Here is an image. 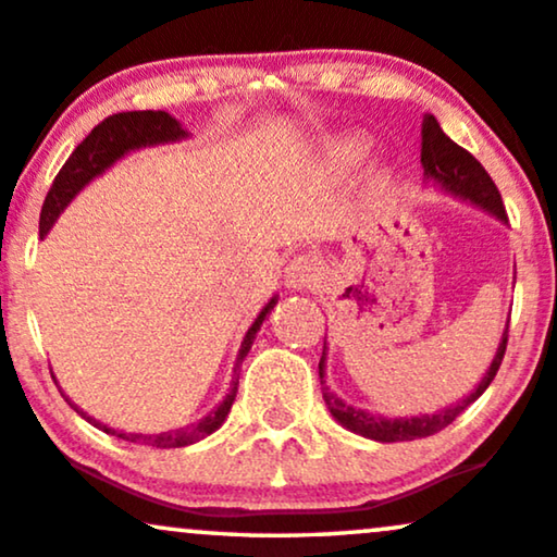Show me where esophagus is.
Here are the masks:
<instances>
[{"label": "esophagus", "mask_w": 557, "mask_h": 557, "mask_svg": "<svg viewBox=\"0 0 557 557\" xmlns=\"http://www.w3.org/2000/svg\"><path fill=\"white\" fill-rule=\"evenodd\" d=\"M318 276H320L318 260L310 258V255H299V258H294L289 268L284 271V284L286 289L302 292V289H310V286H315Z\"/></svg>", "instance_id": "1"}]
</instances>
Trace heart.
I'll list each match as a JSON object with an SVG mask.
<instances>
[{"label":"heart","instance_id":"1","mask_svg":"<svg viewBox=\"0 0 557 557\" xmlns=\"http://www.w3.org/2000/svg\"><path fill=\"white\" fill-rule=\"evenodd\" d=\"M359 159H362V140L355 135L336 137V140L329 143V146L323 148L325 169H331V172H336V174L349 172V169L355 166Z\"/></svg>","mask_w":557,"mask_h":557}]
</instances>
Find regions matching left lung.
Instances as JSON below:
<instances>
[{
	"label": "left lung",
	"mask_w": 557,
	"mask_h": 557,
	"mask_svg": "<svg viewBox=\"0 0 557 557\" xmlns=\"http://www.w3.org/2000/svg\"><path fill=\"white\" fill-rule=\"evenodd\" d=\"M420 161L424 169V180L435 182L443 193L454 195V198L459 200L472 202V206L482 208V211H487L490 215H495V219L503 221V224H508L503 198L498 187H495V182L490 180V174L485 172V166H482L469 150L456 146V143L443 133L441 124H437L433 114L424 116L422 122V159ZM506 344H508V320H506V329H503L498 351H495L493 362H490V368L485 370V375H482V381L474 385L472 394L463 396L461 401L450 404V407L433 411V414H417V417L372 414L368 409L351 407V404H346L344 398H338L329 385H325V351H329V346L323 344V357H320L318 372H320V383H323L325 407H329L333 420L342 424V428L377 443H401V441H417V437L435 435L441 433L443 428H448V424L469 407V404H474L476 398L485 394L487 385L493 383L495 375H498L503 355H506Z\"/></svg>",
	"instance_id": "8db88e82"
}]
</instances>
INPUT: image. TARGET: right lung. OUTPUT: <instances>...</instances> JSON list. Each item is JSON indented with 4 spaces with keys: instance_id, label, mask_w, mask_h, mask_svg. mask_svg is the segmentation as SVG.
<instances>
[{
    "instance_id": "1",
    "label": "right lung",
    "mask_w": 557,
    "mask_h": 557,
    "mask_svg": "<svg viewBox=\"0 0 557 557\" xmlns=\"http://www.w3.org/2000/svg\"><path fill=\"white\" fill-rule=\"evenodd\" d=\"M185 137H189L187 129L182 127V124L176 122L172 114H166V111H122V114L107 116V120L90 129V135L85 137L81 146L72 150L70 159L64 161L62 169H59L54 185H51L49 195H46V200H44L41 221H38V237L44 239L46 234L51 232V226H54L59 213H64V208L75 200V195L81 193L85 185H90L96 176H101L107 169L114 166L116 161L124 159V156L133 153V150H140V148L163 146V143H180V140H185ZM276 302H278V294H273V297L268 299V305L260 310V315L255 318V323L247 329L245 338H242V346H239L237 364H234V377H232V385H228V394L224 396V401H221L215 409L208 411L200 422H193V424H187V428H180V430H166V433H156V435L122 433V430L109 428V424L98 422L90 414H85V411L77 409L67 396L64 398H67L70 407L75 409L83 420H88L94 428L103 430V433L122 437V441L143 443V446H153V448L193 446V443H198L206 435L215 433V430L226 422L234 398H237V385H239L237 370L242 368V359H245L247 351L252 349L255 333L260 331L265 315L273 310V307H276Z\"/></svg>"
}]
</instances>
